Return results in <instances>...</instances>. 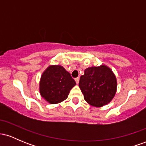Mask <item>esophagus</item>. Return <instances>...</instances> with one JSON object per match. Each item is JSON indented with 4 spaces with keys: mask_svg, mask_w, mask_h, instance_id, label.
I'll use <instances>...</instances> for the list:
<instances>
[{
    "mask_svg": "<svg viewBox=\"0 0 146 146\" xmlns=\"http://www.w3.org/2000/svg\"><path fill=\"white\" fill-rule=\"evenodd\" d=\"M75 82H76V84H78L79 83V80H80V78H75Z\"/></svg>",
    "mask_w": 146,
    "mask_h": 146,
    "instance_id": "obj_1",
    "label": "esophagus"
}]
</instances>
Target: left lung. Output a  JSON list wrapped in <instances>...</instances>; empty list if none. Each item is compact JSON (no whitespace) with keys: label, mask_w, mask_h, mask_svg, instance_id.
Masks as SVG:
<instances>
[{"label":"left lung","mask_w":146,"mask_h":146,"mask_svg":"<svg viewBox=\"0 0 146 146\" xmlns=\"http://www.w3.org/2000/svg\"><path fill=\"white\" fill-rule=\"evenodd\" d=\"M79 86L86 102L93 106L101 107L113 100L117 90L115 75L105 65L85 69L80 77Z\"/></svg>","instance_id":"1"}]
</instances>
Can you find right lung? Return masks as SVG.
<instances>
[{"instance_id": "add662e5", "label": "right lung", "mask_w": 146, "mask_h": 146, "mask_svg": "<svg viewBox=\"0 0 146 146\" xmlns=\"http://www.w3.org/2000/svg\"><path fill=\"white\" fill-rule=\"evenodd\" d=\"M75 84L71 74L62 66L53 65L48 66L42 75L40 93L46 101L54 104L66 100Z\"/></svg>"}]
</instances>
